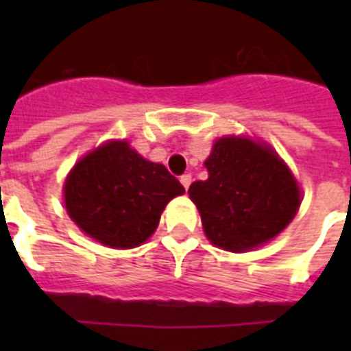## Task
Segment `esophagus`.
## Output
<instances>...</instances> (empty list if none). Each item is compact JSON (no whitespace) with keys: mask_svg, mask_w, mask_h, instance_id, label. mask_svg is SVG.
I'll use <instances>...</instances> for the list:
<instances>
[{"mask_svg":"<svg viewBox=\"0 0 351 351\" xmlns=\"http://www.w3.org/2000/svg\"><path fill=\"white\" fill-rule=\"evenodd\" d=\"M180 182H182V186L186 187V189H189V186H191V175H182Z\"/></svg>","mask_w":351,"mask_h":351,"instance_id":"esophagus-1","label":"esophagus"}]
</instances>
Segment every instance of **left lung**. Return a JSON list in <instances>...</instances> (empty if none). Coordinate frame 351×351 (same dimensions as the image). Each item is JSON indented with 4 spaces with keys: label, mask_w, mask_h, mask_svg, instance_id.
I'll use <instances>...</instances> for the list:
<instances>
[{
    "label": "left lung",
    "mask_w": 351,
    "mask_h": 351,
    "mask_svg": "<svg viewBox=\"0 0 351 351\" xmlns=\"http://www.w3.org/2000/svg\"><path fill=\"white\" fill-rule=\"evenodd\" d=\"M206 167L208 180L193 182L189 197L215 245L247 251L277 237L293 220L299 186L269 147L247 138H222Z\"/></svg>",
    "instance_id": "left-lung-1"
}]
</instances>
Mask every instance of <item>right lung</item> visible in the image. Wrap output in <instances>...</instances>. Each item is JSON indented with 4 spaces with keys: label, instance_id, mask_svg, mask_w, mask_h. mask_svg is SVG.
I'll return each mask as SVG.
<instances>
[{
    "label": "right lung",
    "instance_id": "1",
    "mask_svg": "<svg viewBox=\"0 0 351 351\" xmlns=\"http://www.w3.org/2000/svg\"><path fill=\"white\" fill-rule=\"evenodd\" d=\"M186 193L165 169L127 142H109L71 171L65 206L82 231L111 247H134L156 230L171 198Z\"/></svg>",
    "mask_w": 351,
    "mask_h": 351
}]
</instances>
